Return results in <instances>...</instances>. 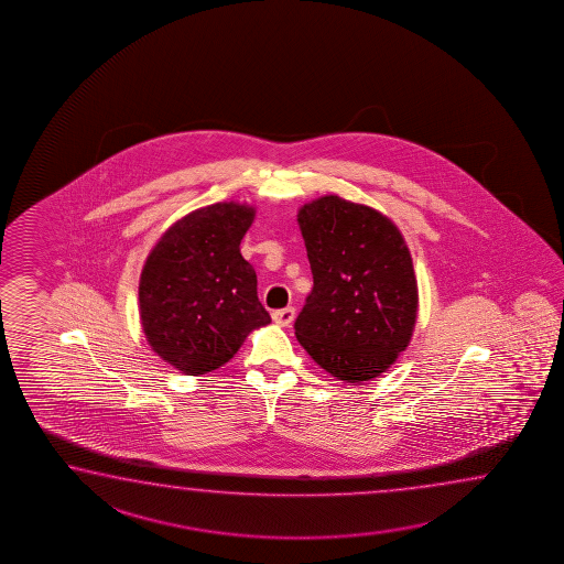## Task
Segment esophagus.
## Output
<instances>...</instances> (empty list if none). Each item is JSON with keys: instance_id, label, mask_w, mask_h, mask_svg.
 Masks as SVG:
<instances>
[{"instance_id": "esophagus-1", "label": "esophagus", "mask_w": 564, "mask_h": 564, "mask_svg": "<svg viewBox=\"0 0 564 564\" xmlns=\"http://www.w3.org/2000/svg\"><path fill=\"white\" fill-rule=\"evenodd\" d=\"M294 316H296V310L292 308V306L272 312V321L280 324V326H290L294 322Z\"/></svg>"}]
</instances>
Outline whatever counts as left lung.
I'll return each mask as SVG.
<instances>
[{
	"mask_svg": "<svg viewBox=\"0 0 564 564\" xmlns=\"http://www.w3.org/2000/svg\"><path fill=\"white\" fill-rule=\"evenodd\" d=\"M314 288L296 338L328 375L360 384L387 372L412 338L419 284L409 246L384 214L340 196L299 210Z\"/></svg>",
	"mask_w": 564,
	"mask_h": 564,
	"instance_id": "left-lung-1",
	"label": "left lung"
}]
</instances>
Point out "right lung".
Instances as JSON below:
<instances>
[{
    "label": "right lung",
    "instance_id": "add662e5",
    "mask_svg": "<svg viewBox=\"0 0 564 564\" xmlns=\"http://www.w3.org/2000/svg\"><path fill=\"white\" fill-rule=\"evenodd\" d=\"M254 206L218 202L174 221L145 258L140 321L162 360L188 376L208 375L270 324L254 268L240 254Z\"/></svg>",
    "mask_w": 564,
    "mask_h": 564
}]
</instances>
